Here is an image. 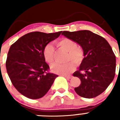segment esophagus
Here are the masks:
<instances>
[{
  "label": "esophagus",
  "mask_w": 120,
  "mask_h": 120,
  "mask_svg": "<svg viewBox=\"0 0 120 120\" xmlns=\"http://www.w3.org/2000/svg\"><path fill=\"white\" fill-rule=\"evenodd\" d=\"M65 78H66L67 79H70L71 78V75H63Z\"/></svg>",
  "instance_id": "1"
}]
</instances>
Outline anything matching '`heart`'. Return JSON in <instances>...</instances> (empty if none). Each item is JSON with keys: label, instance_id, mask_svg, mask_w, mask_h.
I'll use <instances>...</instances> for the list:
<instances>
[{"label": "heart", "instance_id": "heart-1", "mask_svg": "<svg viewBox=\"0 0 120 120\" xmlns=\"http://www.w3.org/2000/svg\"><path fill=\"white\" fill-rule=\"evenodd\" d=\"M57 45L68 52L67 60H71L66 63H54L51 66L53 72L60 75H67L74 71L75 64L79 65L83 61L84 53L81 48L78 47L77 42L69 38H63L57 42ZM43 56L46 61L51 64L54 60V48L51 43H48L44 48ZM73 61L72 62V61ZM75 62L74 63L73 61Z\"/></svg>", "mask_w": 120, "mask_h": 120}]
</instances>
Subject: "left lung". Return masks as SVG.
<instances>
[{
	"label": "left lung",
	"mask_w": 120,
	"mask_h": 120,
	"mask_svg": "<svg viewBox=\"0 0 120 120\" xmlns=\"http://www.w3.org/2000/svg\"><path fill=\"white\" fill-rule=\"evenodd\" d=\"M61 35L75 41L84 53L79 70L73 74L81 81L75 92L88 99L99 96L114 78L116 60L112 47L104 38L88 30L63 31Z\"/></svg>",
	"instance_id": "obj_1"
}]
</instances>
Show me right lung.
<instances>
[{"label":"right lung","instance_id":"add662e5","mask_svg":"<svg viewBox=\"0 0 120 120\" xmlns=\"http://www.w3.org/2000/svg\"><path fill=\"white\" fill-rule=\"evenodd\" d=\"M61 33L30 32L10 48L6 63L7 72L13 86L25 97L31 99L42 98L58 77L46 72L49 66L45 62L43 52L45 46Z\"/></svg>","mask_w":120,"mask_h":120}]
</instances>
